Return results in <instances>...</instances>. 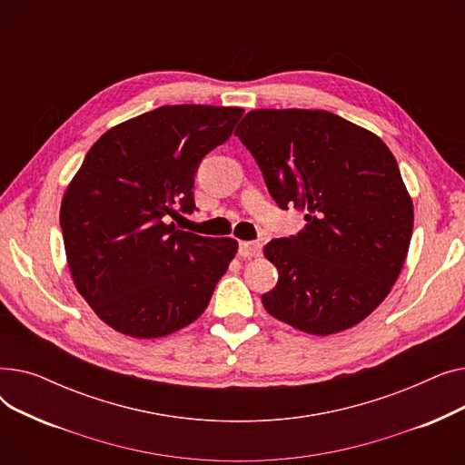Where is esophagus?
I'll return each instance as SVG.
<instances>
[{
  "instance_id": "34e87169",
  "label": "esophagus",
  "mask_w": 465,
  "mask_h": 465,
  "mask_svg": "<svg viewBox=\"0 0 465 465\" xmlns=\"http://www.w3.org/2000/svg\"><path fill=\"white\" fill-rule=\"evenodd\" d=\"M239 254L242 258H256L262 254V245L254 241H241L239 242Z\"/></svg>"
}]
</instances>
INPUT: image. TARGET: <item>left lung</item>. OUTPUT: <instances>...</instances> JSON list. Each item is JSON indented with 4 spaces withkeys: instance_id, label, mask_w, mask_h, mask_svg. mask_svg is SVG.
<instances>
[{
    "instance_id": "left-lung-1",
    "label": "left lung",
    "mask_w": 465,
    "mask_h": 465,
    "mask_svg": "<svg viewBox=\"0 0 465 465\" xmlns=\"http://www.w3.org/2000/svg\"><path fill=\"white\" fill-rule=\"evenodd\" d=\"M235 135L277 205L307 220L263 249L279 270L265 311L312 335L356 326L390 294L409 251L412 202L394 154L328 111L256 109Z\"/></svg>"
}]
</instances>
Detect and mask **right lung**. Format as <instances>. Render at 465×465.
Instances as JSON below:
<instances>
[{
    "label": "right lung",
    "instance_id": "obj_1",
    "mask_svg": "<svg viewBox=\"0 0 465 465\" xmlns=\"http://www.w3.org/2000/svg\"><path fill=\"white\" fill-rule=\"evenodd\" d=\"M241 107L163 105L105 132L69 183L60 226L79 294L113 330L154 339L192 324L237 252L169 218L193 213V177Z\"/></svg>",
    "mask_w": 465,
    "mask_h": 465
}]
</instances>
